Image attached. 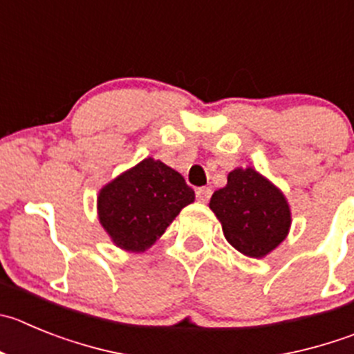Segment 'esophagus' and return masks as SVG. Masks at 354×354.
Masks as SVG:
<instances>
[{"label":"esophagus","mask_w":354,"mask_h":354,"mask_svg":"<svg viewBox=\"0 0 354 354\" xmlns=\"http://www.w3.org/2000/svg\"><path fill=\"white\" fill-rule=\"evenodd\" d=\"M196 197H197V201H199V203H203V204L207 203V201H209V197H211V188H206V187L197 188Z\"/></svg>","instance_id":"esophagus-1"}]
</instances>
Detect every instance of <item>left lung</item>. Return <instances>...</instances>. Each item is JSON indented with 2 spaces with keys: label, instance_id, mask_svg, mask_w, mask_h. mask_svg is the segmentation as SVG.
I'll return each mask as SVG.
<instances>
[{
  "label": "left lung",
  "instance_id": "obj_1",
  "mask_svg": "<svg viewBox=\"0 0 354 354\" xmlns=\"http://www.w3.org/2000/svg\"><path fill=\"white\" fill-rule=\"evenodd\" d=\"M209 207L225 239L250 259H263L286 239L292 211L285 194L253 167H236Z\"/></svg>",
  "mask_w": 354,
  "mask_h": 354
}]
</instances>
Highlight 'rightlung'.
I'll return each instance as SVG.
<instances>
[{
  "instance_id": "1",
  "label": "right lung",
  "mask_w": 354,
  "mask_h": 354,
  "mask_svg": "<svg viewBox=\"0 0 354 354\" xmlns=\"http://www.w3.org/2000/svg\"><path fill=\"white\" fill-rule=\"evenodd\" d=\"M194 201L178 171L147 157L99 190L97 218L115 246L143 253Z\"/></svg>"
}]
</instances>
